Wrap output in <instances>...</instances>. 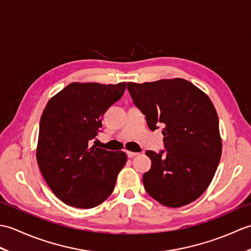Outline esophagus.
Here are the masks:
<instances>
[{"label": "esophagus", "instance_id": "34e87169", "mask_svg": "<svg viewBox=\"0 0 251 251\" xmlns=\"http://www.w3.org/2000/svg\"><path fill=\"white\" fill-rule=\"evenodd\" d=\"M126 153H127V156H128L129 158H130V157H135V156H137V155H139V153H138V152H130V151H127Z\"/></svg>", "mask_w": 251, "mask_h": 251}]
</instances>
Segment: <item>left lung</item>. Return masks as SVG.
Wrapping results in <instances>:
<instances>
[{
	"mask_svg": "<svg viewBox=\"0 0 251 251\" xmlns=\"http://www.w3.org/2000/svg\"><path fill=\"white\" fill-rule=\"evenodd\" d=\"M149 128L164 126L167 153L147 151L151 169L143 175L148 194L159 204L185 206L204 193L222 153L219 119L210 98L183 78L127 83Z\"/></svg>",
	"mask_w": 251,
	"mask_h": 251,
	"instance_id": "obj_1",
	"label": "left lung"
}]
</instances>
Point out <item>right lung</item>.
<instances>
[{
  "instance_id": "1",
  "label": "right lung",
  "mask_w": 251,
  "mask_h": 251,
  "mask_svg": "<svg viewBox=\"0 0 251 251\" xmlns=\"http://www.w3.org/2000/svg\"><path fill=\"white\" fill-rule=\"evenodd\" d=\"M125 88V82H74L47 102L41 116L36 161L52 193L65 204L89 209L113 192L126 154L90 147L89 141L102 126L104 112Z\"/></svg>"
}]
</instances>
